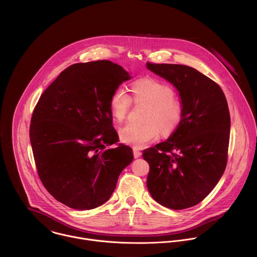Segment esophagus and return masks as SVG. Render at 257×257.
Returning <instances> with one entry per match:
<instances>
[{"label": "esophagus", "instance_id": "esophagus-1", "mask_svg": "<svg viewBox=\"0 0 257 257\" xmlns=\"http://www.w3.org/2000/svg\"><path fill=\"white\" fill-rule=\"evenodd\" d=\"M133 155L135 158H138L142 155V152L140 150H138L137 148H133Z\"/></svg>", "mask_w": 257, "mask_h": 257}]
</instances>
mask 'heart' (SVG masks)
I'll return each mask as SVG.
<instances>
[{
  "instance_id": "obj_1",
  "label": "heart",
  "mask_w": 257,
  "mask_h": 257,
  "mask_svg": "<svg viewBox=\"0 0 257 257\" xmlns=\"http://www.w3.org/2000/svg\"><path fill=\"white\" fill-rule=\"evenodd\" d=\"M133 100L147 104L142 123H129L119 131L124 143L142 148L155 140L159 134L173 132L183 117V105L174 96L169 85L153 78H143L131 85ZM131 106L130 96L122 89L114 91L110 99L113 118L122 122L128 115Z\"/></svg>"
}]
</instances>
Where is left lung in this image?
I'll return each instance as SVG.
<instances>
[{
	"mask_svg": "<svg viewBox=\"0 0 257 257\" xmlns=\"http://www.w3.org/2000/svg\"><path fill=\"white\" fill-rule=\"evenodd\" d=\"M179 92L183 117L167 140L143 150L149 163L147 189L160 205L173 210L202 202L223 176L230 137V113L219 85L183 64L146 63Z\"/></svg>",
	"mask_w": 257,
	"mask_h": 257,
	"instance_id": "8db88e82",
	"label": "left lung"
}]
</instances>
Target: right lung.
<instances>
[{
	"mask_svg": "<svg viewBox=\"0 0 257 257\" xmlns=\"http://www.w3.org/2000/svg\"><path fill=\"white\" fill-rule=\"evenodd\" d=\"M131 75L110 60L75 63L41 95L32 115L30 141L38 176L48 193L75 210H91L112 196L133 160L118 142L110 99Z\"/></svg>",
	"mask_w": 257,
	"mask_h": 257,
	"instance_id": "right-lung-1",
	"label": "right lung"
}]
</instances>
